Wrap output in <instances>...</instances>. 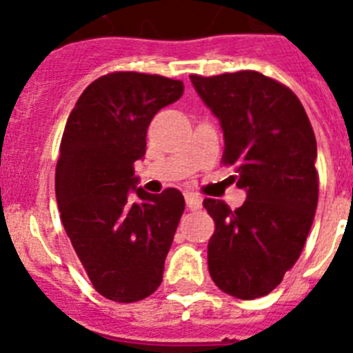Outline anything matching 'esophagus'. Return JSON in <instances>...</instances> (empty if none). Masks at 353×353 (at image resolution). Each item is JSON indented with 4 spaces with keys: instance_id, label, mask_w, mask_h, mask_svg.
I'll use <instances>...</instances> for the list:
<instances>
[{
    "instance_id": "obj_1",
    "label": "esophagus",
    "mask_w": 353,
    "mask_h": 353,
    "mask_svg": "<svg viewBox=\"0 0 353 353\" xmlns=\"http://www.w3.org/2000/svg\"><path fill=\"white\" fill-rule=\"evenodd\" d=\"M185 201H186V208L192 211L195 210H201L202 206V199L199 197V195H194V194H185Z\"/></svg>"
}]
</instances>
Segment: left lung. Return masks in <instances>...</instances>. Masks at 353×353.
<instances>
[{"label":"left lung","mask_w":353,"mask_h":353,"mask_svg":"<svg viewBox=\"0 0 353 353\" xmlns=\"http://www.w3.org/2000/svg\"><path fill=\"white\" fill-rule=\"evenodd\" d=\"M192 85L220 121L223 165L234 167L243 206L204 199L214 220L208 243L213 283L228 295H268L295 265L318 204L316 139L299 97L256 70L192 74Z\"/></svg>","instance_id":"obj_1"}]
</instances>
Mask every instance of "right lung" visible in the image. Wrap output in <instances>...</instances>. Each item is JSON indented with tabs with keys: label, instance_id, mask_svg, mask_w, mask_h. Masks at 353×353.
<instances>
[{
	"label": "right lung",
	"instance_id": "1",
	"mask_svg": "<svg viewBox=\"0 0 353 353\" xmlns=\"http://www.w3.org/2000/svg\"><path fill=\"white\" fill-rule=\"evenodd\" d=\"M183 90L179 79L112 72L85 88L67 119L54 176L58 210L104 299L143 300L163 281L185 197L176 188L147 194L133 167L145 154L152 117Z\"/></svg>",
	"mask_w": 353,
	"mask_h": 353
}]
</instances>
